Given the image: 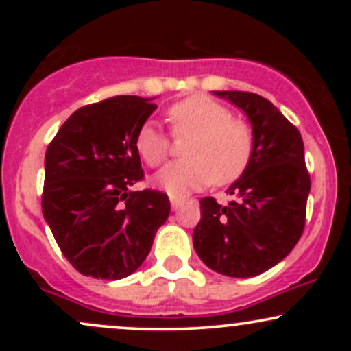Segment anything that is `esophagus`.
<instances>
[{
  "mask_svg": "<svg viewBox=\"0 0 351 351\" xmlns=\"http://www.w3.org/2000/svg\"><path fill=\"white\" fill-rule=\"evenodd\" d=\"M170 203H171L173 211H176V209H178V208L181 206V204H183V199L176 198V196H170Z\"/></svg>",
  "mask_w": 351,
  "mask_h": 351,
  "instance_id": "34e87169",
  "label": "esophagus"
}]
</instances>
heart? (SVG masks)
<instances>
[{"label": "heart", "instance_id": "obj_1", "mask_svg": "<svg viewBox=\"0 0 351 351\" xmlns=\"http://www.w3.org/2000/svg\"><path fill=\"white\" fill-rule=\"evenodd\" d=\"M168 120L176 136H191L184 147L188 158L173 162L156 175L155 183L171 196H183L213 180L226 184L239 178L254 152L247 123L232 120L223 104L203 94L189 95L168 108ZM135 148L148 167L167 160L171 140L155 122H145L135 136Z\"/></svg>", "mask_w": 351, "mask_h": 351}]
</instances>
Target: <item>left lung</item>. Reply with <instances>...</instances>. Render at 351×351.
<instances>
[{"label":"left lung","instance_id":"left-lung-1","mask_svg":"<svg viewBox=\"0 0 351 351\" xmlns=\"http://www.w3.org/2000/svg\"><path fill=\"white\" fill-rule=\"evenodd\" d=\"M247 115L254 152L243 175L228 188L223 206L203 198L193 231L199 259L228 277L259 276L279 264L305 228L310 175L300 132L267 99L252 92H213Z\"/></svg>","mask_w":351,"mask_h":351}]
</instances>
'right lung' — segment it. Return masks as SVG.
Returning <instances> with one entry per match:
<instances>
[{
    "label": "right lung",
    "instance_id": "add662e5",
    "mask_svg": "<svg viewBox=\"0 0 351 351\" xmlns=\"http://www.w3.org/2000/svg\"><path fill=\"white\" fill-rule=\"evenodd\" d=\"M150 100L117 95L80 107L47 147L43 215L82 276L134 274L170 215L165 193L132 189L143 180L135 136L155 112Z\"/></svg>",
    "mask_w": 351,
    "mask_h": 351
}]
</instances>
